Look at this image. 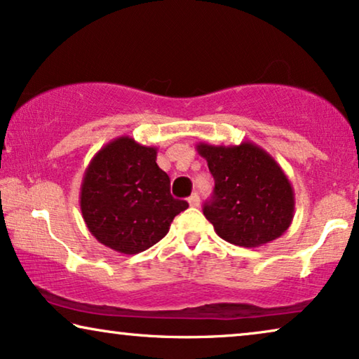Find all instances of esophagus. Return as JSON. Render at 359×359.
I'll use <instances>...</instances> for the list:
<instances>
[{"mask_svg": "<svg viewBox=\"0 0 359 359\" xmlns=\"http://www.w3.org/2000/svg\"><path fill=\"white\" fill-rule=\"evenodd\" d=\"M188 201H189V204L193 205V208H198L199 203H201V199H199V194H198V193L191 194V198H189Z\"/></svg>", "mask_w": 359, "mask_h": 359, "instance_id": "obj_1", "label": "esophagus"}]
</instances>
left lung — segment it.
<instances>
[{
	"instance_id": "8db88e82",
	"label": "left lung",
	"mask_w": 359,
	"mask_h": 359,
	"mask_svg": "<svg viewBox=\"0 0 359 359\" xmlns=\"http://www.w3.org/2000/svg\"><path fill=\"white\" fill-rule=\"evenodd\" d=\"M196 149L215 181L204 215L220 238L255 248L286 232L296 208L294 189L266 150L248 140L240 145L199 142Z\"/></svg>"
}]
</instances>
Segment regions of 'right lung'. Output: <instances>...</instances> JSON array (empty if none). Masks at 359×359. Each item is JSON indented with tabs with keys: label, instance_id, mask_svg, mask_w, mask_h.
Returning <instances> with one entry per match:
<instances>
[{
	"label": "right lung",
	"instance_id": "right-lung-1",
	"mask_svg": "<svg viewBox=\"0 0 359 359\" xmlns=\"http://www.w3.org/2000/svg\"><path fill=\"white\" fill-rule=\"evenodd\" d=\"M156 151L132 137H117L93 156L83 175V220L93 237L114 252H145L188 209L186 201L170 194V178L156 165Z\"/></svg>",
	"mask_w": 359,
	"mask_h": 359
}]
</instances>
